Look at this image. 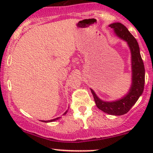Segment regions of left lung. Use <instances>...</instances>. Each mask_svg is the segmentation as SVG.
I'll return each mask as SVG.
<instances>
[{
    "label": "left lung",
    "instance_id": "left-lung-1",
    "mask_svg": "<svg viewBox=\"0 0 153 153\" xmlns=\"http://www.w3.org/2000/svg\"><path fill=\"white\" fill-rule=\"evenodd\" d=\"M114 33L119 38L127 43L131 52L132 83L127 93L120 99L112 101H104L100 99L93 89H91L95 104L99 109L105 113L112 115H122L136 103L142 95L145 81L144 65L140 54V49L136 39L129 32L127 28L121 23H113L109 25Z\"/></svg>",
    "mask_w": 153,
    "mask_h": 153
}]
</instances>
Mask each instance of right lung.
I'll use <instances>...</instances> for the list:
<instances>
[{
	"mask_svg": "<svg viewBox=\"0 0 153 153\" xmlns=\"http://www.w3.org/2000/svg\"><path fill=\"white\" fill-rule=\"evenodd\" d=\"M67 111H68V110L66 111V112H64V115H65L67 113ZM59 118H61V117H58V118H55V119L49 120V121H43V122H45V123H49V122H52V121H57V120H58V119H59Z\"/></svg>",
	"mask_w": 153,
	"mask_h": 153,
	"instance_id": "1",
	"label": "right lung"
}]
</instances>
